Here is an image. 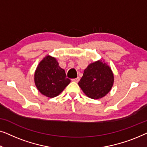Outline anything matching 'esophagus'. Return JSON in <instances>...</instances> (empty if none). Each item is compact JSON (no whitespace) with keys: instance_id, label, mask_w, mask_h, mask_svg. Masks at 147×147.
<instances>
[{"instance_id":"esophagus-1","label":"esophagus","mask_w":147,"mask_h":147,"mask_svg":"<svg viewBox=\"0 0 147 147\" xmlns=\"http://www.w3.org/2000/svg\"><path fill=\"white\" fill-rule=\"evenodd\" d=\"M80 80V78L79 77H76V78H73V79H72V80L74 82H78V81H79Z\"/></svg>"}]
</instances>
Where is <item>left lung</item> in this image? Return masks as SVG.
<instances>
[{
    "mask_svg": "<svg viewBox=\"0 0 147 147\" xmlns=\"http://www.w3.org/2000/svg\"><path fill=\"white\" fill-rule=\"evenodd\" d=\"M113 82L114 75L111 67L100 60L90 64L84 69L78 86L88 97L99 99L110 92Z\"/></svg>",
    "mask_w": 147,
    "mask_h": 147,
    "instance_id": "1",
    "label": "left lung"
}]
</instances>
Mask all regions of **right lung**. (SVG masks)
Segmentation results:
<instances>
[{
	"label": "right lung",
	"mask_w": 147,
	"mask_h": 147,
	"mask_svg": "<svg viewBox=\"0 0 147 147\" xmlns=\"http://www.w3.org/2000/svg\"><path fill=\"white\" fill-rule=\"evenodd\" d=\"M34 82L41 94L53 98L61 94L71 82L65 70L59 67L55 58L47 56L38 64L34 73Z\"/></svg>",
	"instance_id": "right-lung-1"
}]
</instances>
